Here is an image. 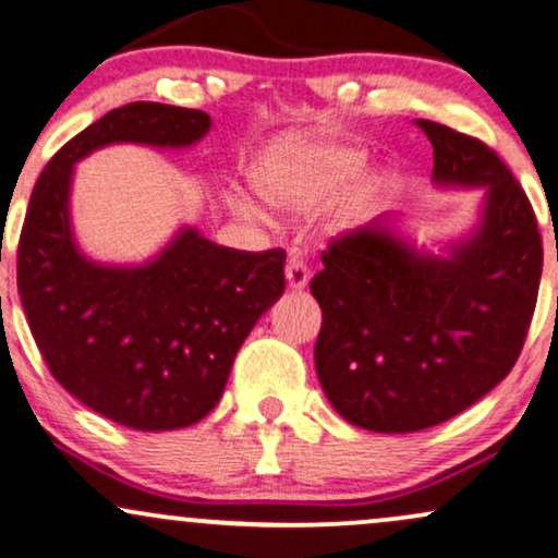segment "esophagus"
<instances>
[{
  "label": "esophagus",
  "instance_id": "34e87169",
  "mask_svg": "<svg viewBox=\"0 0 558 558\" xmlns=\"http://www.w3.org/2000/svg\"><path fill=\"white\" fill-rule=\"evenodd\" d=\"M308 275H312V270H308V265H306L304 257H291V259H288V265H286L288 286L296 288V291H299V288H304L308 283Z\"/></svg>",
  "mask_w": 558,
  "mask_h": 558
}]
</instances>
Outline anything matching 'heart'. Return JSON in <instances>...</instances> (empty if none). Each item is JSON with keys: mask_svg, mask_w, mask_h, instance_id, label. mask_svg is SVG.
Segmentation results:
<instances>
[{"mask_svg": "<svg viewBox=\"0 0 558 558\" xmlns=\"http://www.w3.org/2000/svg\"><path fill=\"white\" fill-rule=\"evenodd\" d=\"M366 153L355 145L330 143L317 137H286L257 160L252 184L267 203L288 213H306L332 199L348 181L364 171ZM374 186L361 184L340 207V220L364 218L372 207ZM244 213H257L241 199Z\"/></svg>", "mask_w": 558, "mask_h": 558, "instance_id": "heart-1", "label": "heart"}]
</instances>
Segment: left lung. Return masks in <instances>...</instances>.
Wrapping results in <instances>:
<instances>
[{"label":"left lung","mask_w":558,"mask_h":558,"mask_svg":"<svg viewBox=\"0 0 558 558\" xmlns=\"http://www.w3.org/2000/svg\"><path fill=\"white\" fill-rule=\"evenodd\" d=\"M436 184L486 186L483 220L449 257L387 218L332 239L312 278L314 345L332 408L353 426L408 434L445 424L512 372L538 301L543 241L525 190L478 137L418 119Z\"/></svg>","instance_id":"8db88e82"}]
</instances>
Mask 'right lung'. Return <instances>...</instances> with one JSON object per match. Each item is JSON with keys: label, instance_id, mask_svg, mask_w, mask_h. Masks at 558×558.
<instances>
[{"label": "right lung", "instance_id": "obj_1", "mask_svg": "<svg viewBox=\"0 0 558 558\" xmlns=\"http://www.w3.org/2000/svg\"><path fill=\"white\" fill-rule=\"evenodd\" d=\"M207 130L197 109L109 111L46 163L20 231V301L53 379L137 432L192 426L218 405L241 343L286 291V252H239L181 228L147 265H96L72 239V166L111 143L186 147Z\"/></svg>", "mask_w": 558, "mask_h": 558}]
</instances>
